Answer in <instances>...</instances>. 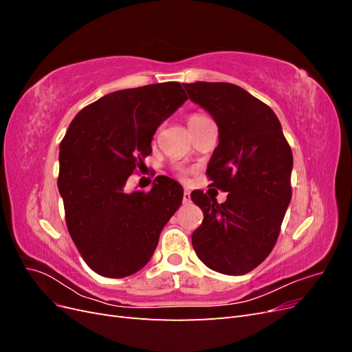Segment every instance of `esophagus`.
<instances>
[{"mask_svg":"<svg viewBox=\"0 0 352 352\" xmlns=\"http://www.w3.org/2000/svg\"><path fill=\"white\" fill-rule=\"evenodd\" d=\"M184 202L186 204V202H190V192L189 190H185L184 192Z\"/></svg>","mask_w":352,"mask_h":352,"instance_id":"1","label":"esophagus"}]
</instances>
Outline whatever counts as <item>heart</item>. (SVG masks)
Wrapping results in <instances>:
<instances>
[{
	"label": "heart",
	"mask_w": 352,
	"mask_h": 352,
	"mask_svg": "<svg viewBox=\"0 0 352 352\" xmlns=\"http://www.w3.org/2000/svg\"><path fill=\"white\" fill-rule=\"evenodd\" d=\"M206 119H208V117H206L204 114H198V113L190 114V116L188 117V126H189V129H190V127H194L195 124L201 123L202 120H206ZM179 175L184 176V172H179Z\"/></svg>",
	"instance_id": "1"
}]
</instances>
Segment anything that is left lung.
<instances>
[{"label": "left lung", "mask_w": 352, "mask_h": 352, "mask_svg": "<svg viewBox=\"0 0 352 352\" xmlns=\"http://www.w3.org/2000/svg\"><path fill=\"white\" fill-rule=\"evenodd\" d=\"M184 87L217 123L219 145L207 175L212 186L228 192L221 204L204 192L190 194L204 212L192 233V247L211 270L245 274L267 258L278 241L292 197L291 146L273 110L238 85Z\"/></svg>", "instance_id": "left-lung-1"}]
</instances>
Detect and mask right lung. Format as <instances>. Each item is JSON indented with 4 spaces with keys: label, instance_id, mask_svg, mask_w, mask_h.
Instances as JSON below:
<instances>
[{
    "label": "right lung",
    "instance_id": "obj_1",
    "mask_svg": "<svg viewBox=\"0 0 352 352\" xmlns=\"http://www.w3.org/2000/svg\"><path fill=\"white\" fill-rule=\"evenodd\" d=\"M186 100L179 82L111 92L82 109L60 142L66 225L95 273L120 279L141 270L182 204L184 189L170 177L150 192H126L124 184L151 154L157 127Z\"/></svg>",
    "mask_w": 352,
    "mask_h": 352
}]
</instances>
